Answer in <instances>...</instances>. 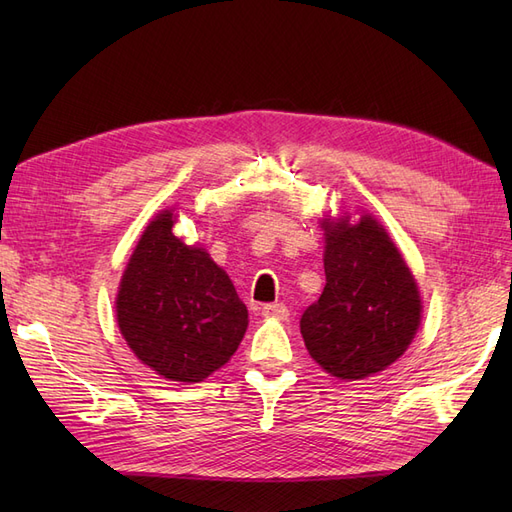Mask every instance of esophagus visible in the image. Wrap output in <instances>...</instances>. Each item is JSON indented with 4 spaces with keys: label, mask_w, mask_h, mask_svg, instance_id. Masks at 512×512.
<instances>
[{
    "label": "esophagus",
    "mask_w": 512,
    "mask_h": 512,
    "mask_svg": "<svg viewBox=\"0 0 512 512\" xmlns=\"http://www.w3.org/2000/svg\"><path fill=\"white\" fill-rule=\"evenodd\" d=\"M262 316L275 318V320H288V307L284 303H267L262 305Z\"/></svg>",
    "instance_id": "esophagus-1"
}]
</instances>
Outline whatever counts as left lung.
Masks as SVG:
<instances>
[{
    "mask_svg": "<svg viewBox=\"0 0 512 512\" xmlns=\"http://www.w3.org/2000/svg\"><path fill=\"white\" fill-rule=\"evenodd\" d=\"M324 286L301 316L312 359L331 376L363 380L395 363L421 324V294L404 256L371 215L322 220Z\"/></svg>",
    "mask_w": 512,
    "mask_h": 512,
    "instance_id": "left-lung-1",
    "label": "left lung"
}]
</instances>
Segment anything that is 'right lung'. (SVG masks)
<instances>
[{
	"label": "right lung",
	"mask_w": 512,
	"mask_h": 512,
	"mask_svg": "<svg viewBox=\"0 0 512 512\" xmlns=\"http://www.w3.org/2000/svg\"><path fill=\"white\" fill-rule=\"evenodd\" d=\"M166 209L149 222L121 275L115 312L138 361L166 380L200 382L230 361L247 307L230 277L198 245L173 232Z\"/></svg>",
	"instance_id": "obj_1"
}]
</instances>
